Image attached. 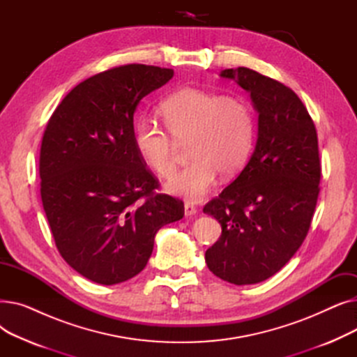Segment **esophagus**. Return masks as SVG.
I'll return each instance as SVG.
<instances>
[{"mask_svg":"<svg viewBox=\"0 0 357 357\" xmlns=\"http://www.w3.org/2000/svg\"><path fill=\"white\" fill-rule=\"evenodd\" d=\"M197 207L194 204H191V202H185V215L186 217H191V215H195L197 214Z\"/></svg>","mask_w":357,"mask_h":357,"instance_id":"esophagus-1","label":"esophagus"}]
</instances>
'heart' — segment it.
<instances>
[{
	"label": "heart",
	"instance_id": "b5f03b06",
	"mask_svg": "<svg viewBox=\"0 0 357 357\" xmlns=\"http://www.w3.org/2000/svg\"><path fill=\"white\" fill-rule=\"evenodd\" d=\"M165 127L137 121L135 143L144 163L160 178L176 169L178 144L192 160L167 182V190L186 199H201L217 182L237 175L246 165L256 136L250 102L241 96H218L198 88H181L160 104Z\"/></svg>",
	"mask_w": 357,
	"mask_h": 357
}]
</instances>
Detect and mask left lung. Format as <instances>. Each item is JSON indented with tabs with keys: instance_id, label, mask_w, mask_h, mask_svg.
I'll list each match as a JSON object with an SVG mask.
<instances>
[{
	"instance_id": "left-lung-1",
	"label": "left lung",
	"mask_w": 357,
	"mask_h": 357,
	"mask_svg": "<svg viewBox=\"0 0 357 357\" xmlns=\"http://www.w3.org/2000/svg\"><path fill=\"white\" fill-rule=\"evenodd\" d=\"M221 77L250 92L259 131L245 169L205 204L204 213L221 224L205 261L222 280L250 285L279 272L301 248L320 194L321 163L314 121L291 88L243 66Z\"/></svg>"
}]
</instances>
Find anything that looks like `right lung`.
<instances>
[{
	"label": "right lung",
	"mask_w": 357,
	"mask_h": 357,
	"mask_svg": "<svg viewBox=\"0 0 357 357\" xmlns=\"http://www.w3.org/2000/svg\"><path fill=\"white\" fill-rule=\"evenodd\" d=\"M174 77L131 63L100 72L56 107L42 139L43 210L66 264L101 285L142 272L155 234L183 217V202L158 194L135 143L137 104Z\"/></svg>",
	"instance_id": "1"
}]
</instances>
